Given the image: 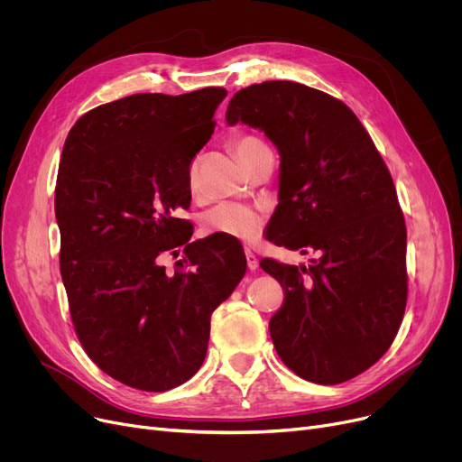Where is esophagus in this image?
<instances>
[{
	"instance_id": "1",
	"label": "esophagus",
	"mask_w": 462,
	"mask_h": 462,
	"mask_svg": "<svg viewBox=\"0 0 462 462\" xmlns=\"http://www.w3.org/2000/svg\"><path fill=\"white\" fill-rule=\"evenodd\" d=\"M245 258H247V268H249L251 272H254V270L258 268V258H256V254H254L251 249H247V251H245Z\"/></svg>"
}]
</instances>
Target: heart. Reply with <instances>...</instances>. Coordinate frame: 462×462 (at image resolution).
<instances>
[{"instance_id":"obj_1","label":"heart","mask_w":462,"mask_h":462,"mask_svg":"<svg viewBox=\"0 0 462 462\" xmlns=\"http://www.w3.org/2000/svg\"><path fill=\"white\" fill-rule=\"evenodd\" d=\"M232 148L241 162H245L256 150L265 148V143L253 134H239L232 140ZM189 183L190 187L197 185V166L194 164L189 170ZM202 226L208 234H223L226 237L251 241L262 232L263 211L245 204L223 202L202 217Z\"/></svg>"}]
</instances>
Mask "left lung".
I'll return each instance as SVG.
<instances>
[{
  "label": "left lung",
  "mask_w": 462,
  "mask_h": 462,
  "mask_svg": "<svg viewBox=\"0 0 462 462\" xmlns=\"http://www.w3.org/2000/svg\"><path fill=\"white\" fill-rule=\"evenodd\" d=\"M226 121L262 129L281 153L268 239L319 254L307 268L260 262L284 292L270 320L275 350L303 380L346 382L392 346L406 309V225L390 170L343 101L298 82L239 89Z\"/></svg>",
  "instance_id": "1"
}]
</instances>
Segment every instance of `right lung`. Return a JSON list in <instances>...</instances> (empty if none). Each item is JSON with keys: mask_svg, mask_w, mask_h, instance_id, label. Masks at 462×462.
Segmentation results:
<instances>
[{"mask_svg": "<svg viewBox=\"0 0 462 462\" xmlns=\"http://www.w3.org/2000/svg\"><path fill=\"white\" fill-rule=\"evenodd\" d=\"M226 93L129 95L86 112L63 145L54 206L70 320L95 365L134 390L166 392L194 376L211 312L245 275L241 244L189 241L176 217ZM166 254L180 256L174 273L160 263Z\"/></svg>", "mask_w": 462, "mask_h": 462, "instance_id": "obj_1", "label": "right lung"}]
</instances>
